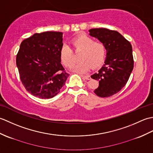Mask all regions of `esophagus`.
Wrapping results in <instances>:
<instances>
[{
  "mask_svg": "<svg viewBox=\"0 0 153 153\" xmlns=\"http://www.w3.org/2000/svg\"><path fill=\"white\" fill-rule=\"evenodd\" d=\"M81 76L82 77L83 79H85L87 80L91 79V77L89 76H88V75H87V76H83V75H82V76Z\"/></svg>",
  "mask_w": 153,
  "mask_h": 153,
  "instance_id": "obj_1",
  "label": "esophagus"
}]
</instances>
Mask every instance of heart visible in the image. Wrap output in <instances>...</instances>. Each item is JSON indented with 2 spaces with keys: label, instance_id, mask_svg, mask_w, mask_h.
<instances>
[{
  "label": "heart",
  "instance_id": "heart-1",
  "mask_svg": "<svg viewBox=\"0 0 153 153\" xmlns=\"http://www.w3.org/2000/svg\"><path fill=\"white\" fill-rule=\"evenodd\" d=\"M75 50L82 51L79 63L74 64L71 70L77 73H85L93 68L101 66L105 60L106 49L101 42H94L92 38L86 35H81L72 41ZM60 59L62 62L66 67H70L74 64L73 51L69 45L64 44L60 49Z\"/></svg>",
  "mask_w": 153,
  "mask_h": 153
}]
</instances>
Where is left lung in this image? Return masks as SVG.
Returning a JSON list of instances; mask_svg holds the SVG:
<instances>
[{"label": "left lung", "instance_id": "1", "mask_svg": "<svg viewBox=\"0 0 153 153\" xmlns=\"http://www.w3.org/2000/svg\"><path fill=\"white\" fill-rule=\"evenodd\" d=\"M89 32L90 36L105 44L106 49L105 64L91 76L99 83L94 92L99 97H108L119 92L130 76L134 68L131 45L116 31L95 28Z\"/></svg>", "mask_w": 153, "mask_h": 153}]
</instances>
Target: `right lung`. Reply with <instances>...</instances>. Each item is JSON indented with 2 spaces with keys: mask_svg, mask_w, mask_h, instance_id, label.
I'll use <instances>...</instances> for the list:
<instances>
[{
  "mask_svg": "<svg viewBox=\"0 0 153 153\" xmlns=\"http://www.w3.org/2000/svg\"><path fill=\"white\" fill-rule=\"evenodd\" d=\"M62 41V32L45 31L22 42L16 65L23 85L33 96L53 98L64 85L69 74L61 64Z\"/></svg>",
  "mask_w": 153,
  "mask_h": 153,
  "instance_id": "obj_1",
  "label": "right lung"
}]
</instances>
